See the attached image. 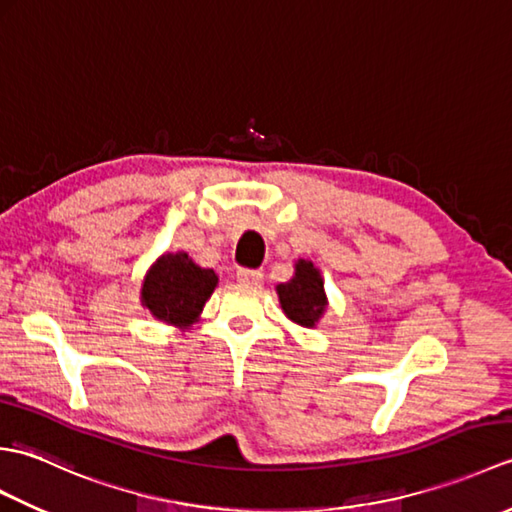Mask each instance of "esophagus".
I'll return each mask as SVG.
<instances>
[{"instance_id": "34e87169", "label": "esophagus", "mask_w": 512, "mask_h": 512, "mask_svg": "<svg viewBox=\"0 0 512 512\" xmlns=\"http://www.w3.org/2000/svg\"><path fill=\"white\" fill-rule=\"evenodd\" d=\"M262 279H264V275L259 273V270H250V268L237 270V281L244 286H259L262 284Z\"/></svg>"}]
</instances>
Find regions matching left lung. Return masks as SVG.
<instances>
[{
  "label": "left lung",
  "instance_id": "1",
  "mask_svg": "<svg viewBox=\"0 0 512 512\" xmlns=\"http://www.w3.org/2000/svg\"><path fill=\"white\" fill-rule=\"evenodd\" d=\"M277 292L281 308L288 314V319L306 325V328H312L325 310L323 279L319 270L312 266V262H306V259L297 262L295 277L288 284H279Z\"/></svg>",
  "mask_w": 512,
  "mask_h": 512
}]
</instances>
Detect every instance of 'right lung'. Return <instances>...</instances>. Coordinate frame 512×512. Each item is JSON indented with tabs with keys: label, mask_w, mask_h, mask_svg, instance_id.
I'll return each instance as SVG.
<instances>
[{
	"label": "right lung",
	"mask_w": 512,
	"mask_h": 512,
	"mask_svg": "<svg viewBox=\"0 0 512 512\" xmlns=\"http://www.w3.org/2000/svg\"><path fill=\"white\" fill-rule=\"evenodd\" d=\"M213 270L193 264L187 253L162 255L143 284V306L167 323H191L215 290Z\"/></svg>",
	"instance_id": "obj_1"
}]
</instances>
